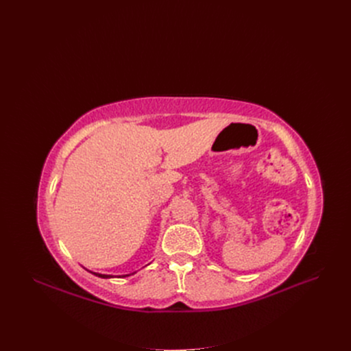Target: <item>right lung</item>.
Wrapping results in <instances>:
<instances>
[{
    "label": "right lung",
    "instance_id": "obj_1",
    "mask_svg": "<svg viewBox=\"0 0 351 351\" xmlns=\"http://www.w3.org/2000/svg\"><path fill=\"white\" fill-rule=\"evenodd\" d=\"M95 276H98V278H102V279H109V278H114L112 274H101V273H94ZM125 276H129V274H123V276H118V278H125Z\"/></svg>",
    "mask_w": 351,
    "mask_h": 351
}]
</instances>
